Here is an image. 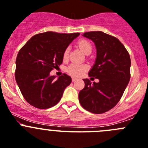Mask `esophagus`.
<instances>
[{
    "instance_id": "obj_1",
    "label": "esophagus",
    "mask_w": 148,
    "mask_h": 148,
    "mask_svg": "<svg viewBox=\"0 0 148 148\" xmlns=\"http://www.w3.org/2000/svg\"><path fill=\"white\" fill-rule=\"evenodd\" d=\"M76 80H77V78H75V77H72V81H73V82H75Z\"/></svg>"
}]
</instances>
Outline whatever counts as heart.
I'll use <instances>...</instances> for the list:
<instances>
[{
	"label": "heart",
	"instance_id": "heart-1",
	"mask_svg": "<svg viewBox=\"0 0 148 148\" xmlns=\"http://www.w3.org/2000/svg\"><path fill=\"white\" fill-rule=\"evenodd\" d=\"M78 46L80 49L81 51L84 53V54H89L92 51V46L90 44V42L87 40H80L78 42ZM69 49H65L64 52H63V60H66L69 58ZM87 70V67L84 65L81 64H77V63H73V64L70 65L68 67L67 71L70 74H71L74 77H79L82 75L85 71Z\"/></svg>",
	"mask_w": 148,
	"mask_h": 148
}]
</instances>
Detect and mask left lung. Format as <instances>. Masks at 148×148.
<instances>
[{"label":"left lung","instance_id":"left-lung-1","mask_svg":"<svg viewBox=\"0 0 148 148\" xmlns=\"http://www.w3.org/2000/svg\"><path fill=\"white\" fill-rule=\"evenodd\" d=\"M82 36L96 46V60L88 76L99 82L91 83L83 79L85 87L79 91V101L89 112L102 114L118 103L130 81V55L119 40L102 32H86Z\"/></svg>","mask_w":148,"mask_h":148}]
</instances>
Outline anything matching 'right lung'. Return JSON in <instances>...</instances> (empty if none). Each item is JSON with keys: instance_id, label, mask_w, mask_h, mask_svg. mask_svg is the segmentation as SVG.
Here are the masks:
<instances>
[{"instance_id": "1", "label": "right lung", "mask_w": 148, "mask_h": 148, "mask_svg": "<svg viewBox=\"0 0 148 148\" xmlns=\"http://www.w3.org/2000/svg\"><path fill=\"white\" fill-rule=\"evenodd\" d=\"M79 35V33H40L33 36L20 50L15 62V79L31 106L46 109L60 100L71 78L63 74L56 79L50 71L62 64L65 49Z\"/></svg>"}]
</instances>
